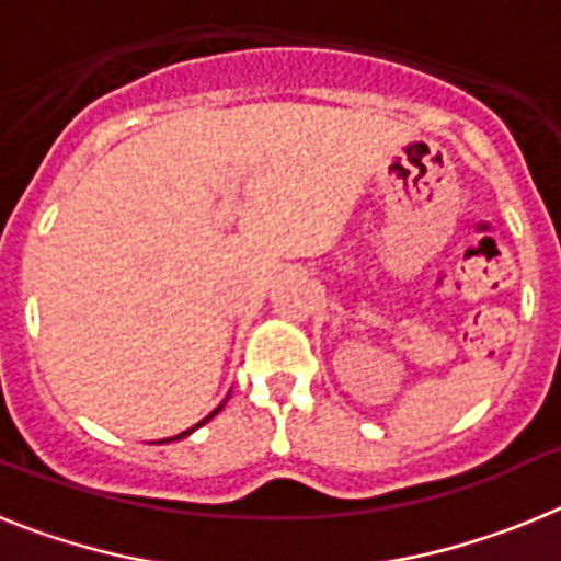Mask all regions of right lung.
I'll return each mask as SVG.
<instances>
[{"label": "right lung", "mask_w": 561, "mask_h": 561, "mask_svg": "<svg viewBox=\"0 0 561 561\" xmlns=\"http://www.w3.org/2000/svg\"><path fill=\"white\" fill-rule=\"evenodd\" d=\"M219 410H221V404H219V408H216V410H213V413H210V415H207V419H202V421H199V424H196V427L185 430V433H180V435H173V438H162V440H160V444H168V440H180V438H185V435H191V433H193V430H199V427H202V424H207V421H210V419H213V415L219 413Z\"/></svg>", "instance_id": "obj_1"}]
</instances>
